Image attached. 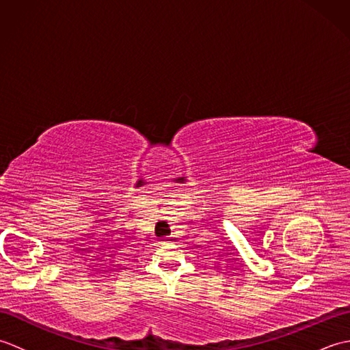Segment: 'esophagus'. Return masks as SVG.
<instances>
[{
	"label": "esophagus",
	"instance_id": "esophagus-1",
	"mask_svg": "<svg viewBox=\"0 0 350 350\" xmlns=\"http://www.w3.org/2000/svg\"><path fill=\"white\" fill-rule=\"evenodd\" d=\"M162 242H163V241H161V243H162Z\"/></svg>",
	"mask_w": 350,
	"mask_h": 350
}]
</instances>
